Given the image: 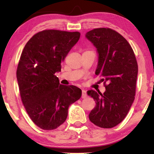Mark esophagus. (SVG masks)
Instances as JSON below:
<instances>
[{
	"mask_svg": "<svg viewBox=\"0 0 154 154\" xmlns=\"http://www.w3.org/2000/svg\"><path fill=\"white\" fill-rule=\"evenodd\" d=\"M87 93H86V91L85 90H82V98H85L87 97Z\"/></svg>",
	"mask_w": 154,
	"mask_h": 154,
	"instance_id": "1",
	"label": "esophagus"
}]
</instances>
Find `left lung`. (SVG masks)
I'll use <instances>...</instances> for the list:
<instances>
[{
	"mask_svg": "<svg viewBox=\"0 0 154 154\" xmlns=\"http://www.w3.org/2000/svg\"><path fill=\"white\" fill-rule=\"evenodd\" d=\"M85 37L97 48L95 74L102 77L106 88L103 94L88 91L96 103L89 119L100 128H113L125 119L134 102L138 73L135 55L127 40L111 29H94Z\"/></svg>",
	"mask_w": 154,
	"mask_h": 154,
	"instance_id": "obj_1",
	"label": "left lung"
}]
</instances>
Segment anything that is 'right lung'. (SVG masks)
<instances>
[{
	"instance_id": "right-lung-1",
	"label": "right lung",
	"mask_w": 154,
	"mask_h": 154,
	"mask_svg": "<svg viewBox=\"0 0 154 154\" xmlns=\"http://www.w3.org/2000/svg\"><path fill=\"white\" fill-rule=\"evenodd\" d=\"M80 35L78 31L44 30L27 42L21 54L17 70L21 99L41 129L54 130L64 123L69 106L81 98L80 88L61 85L54 75Z\"/></svg>"
}]
</instances>
